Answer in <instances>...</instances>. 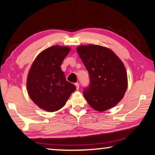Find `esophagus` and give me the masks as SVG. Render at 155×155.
Masks as SVG:
<instances>
[{
  "label": "esophagus",
  "instance_id": "obj_1",
  "mask_svg": "<svg viewBox=\"0 0 155 155\" xmlns=\"http://www.w3.org/2000/svg\"><path fill=\"white\" fill-rule=\"evenodd\" d=\"M75 87H76V88H77V89H79V88H80V84H79V83H78V82H76V83L75 84Z\"/></svg>",
  "mask_w": 155,
  "mask_h": 155
}]
</instances>
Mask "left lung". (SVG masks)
<instances>
[{"instance_id": "left-lung-1", "label": "left lung", "mask_w": 155, "mask_h": 155, "mask_svg": "<svg viewBox=\"0 0 155 155\" xmlns=\"http://www.w3.org/2000/svg\"><path fill=\"white\" fill-rule=\"evenodd\" d=\"M77 51L89 74L90 84L83 95L93 109L102 112L117 104L127 89L125 67L113 51L90 45Z\"/></svg>"}]
</instances>
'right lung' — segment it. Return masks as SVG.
Instances as JSON below:
<instances>
[{
	"label": "right lung",
	"instance_id": "1",
	"mask_svg": "<svg viewBox=\"0 0 155 155\" xmlns=\"http://www.w3.org/2000/svg\"><path fill=\"white\" fill-rule=\"evenodd\" d=\"M70 48L53 46L35 58L28 74V94L35 104L49 112L60 110L76 89L66 80L61 64Z\"/></svg>",
	"mask_w": 155,
	"mask_h": 155
}]
</instances>
